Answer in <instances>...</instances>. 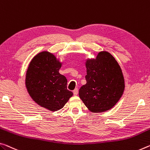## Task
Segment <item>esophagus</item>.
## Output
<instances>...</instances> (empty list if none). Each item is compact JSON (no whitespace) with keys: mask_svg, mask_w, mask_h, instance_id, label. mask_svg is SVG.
I'll return each mask as SVG.
<instances>
[{"mask_svg":"<svg viewBox=\"0 0 150 150\" xmlns=\"http://www.w3.org/2000/svg\"><path fill=\"white\" fill-rule=\"evenodd\" d=\"M73 94H74V96H77L78 94V89L77 88H75V89L73 90Z\"/></svg>","mask_w":150,"mask_h":150,"instance_id":"obj_1","label":"esophagus"}]
</instances>
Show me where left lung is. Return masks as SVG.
Masks as SVG:
<instances>
[{"mask_svg": "<svg viewBox=\"0 0 150 150\" xmlns=\"http://www.w3.org/2000/svg\"><path fill=\"white\" fill-rule=\"evenodd\" d=\"M87 83L79 91L80 99L92 113L105 112L120 100L125 89L122 70L108 51L99 52L96 58L85 59Z\"/></svg>", "mask_w": 150, "mask_h": 150, "instance_id": "obj_1", "label": "left lung"}]
</instances>
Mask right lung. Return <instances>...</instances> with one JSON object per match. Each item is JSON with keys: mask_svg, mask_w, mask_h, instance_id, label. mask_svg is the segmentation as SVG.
Instances as JSON below:
<instances>
[{"mask_svg": "<svg viewBox=\"0 0 150 150\" xmlns=\"http://www.w3.org/2000/svg\"><path fill=\"white\" fill-rule=\"evenodd\" d=\"M63 63L54 54L42 51L31 59L26 72L28 93L35 103L49 111L62 109L73 95L67 89L66 77L59 73Z\"/></svg>", "mask_w": 150, "mask_h": 150, "instance_id": "1", "label": "right lung"}]
</instances>
